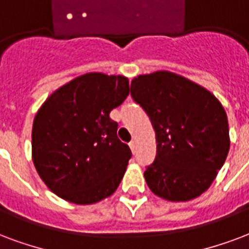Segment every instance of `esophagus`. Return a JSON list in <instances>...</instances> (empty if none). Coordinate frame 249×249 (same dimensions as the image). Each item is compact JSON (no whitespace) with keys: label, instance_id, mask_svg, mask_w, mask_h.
Listing matches in <instances>:
<instances>
[{"label":"esophagus","instance_id":"34e87169","mask_svg":"<svg viewBox=\"0 0 249 249\" xmlns=\"http://www.w3.org/2000/svg\"><path fill=\"white\" fill-rule=\"evenodd\" d=\"M130 148H131L132 152H135V148H136V142H135V140H131V142H130Z\"/></svg>","mask_w":249,"mask_h":249}]
</instances>
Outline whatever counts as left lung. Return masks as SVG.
I'll return each instance as SVG.
<instances>
[{
    "label": "left lung",
    "mask_w": 249,
    "mask_h": 249,
    "mask_svg": "<svg viewBox=\"0 0 249 249\" xmlns=\"http://www.w3.org/2000/svg\"><path fill=\"white\" fill-rule=\"evenodd\" d=\"M130 91L156 134V159L144 172L148 188L172 202L199 197L229 155V121L222 104L203 87L168 71L140 74Z\"/></svg>",
    "instance_id": "left-lung-1"
}]
</instances>
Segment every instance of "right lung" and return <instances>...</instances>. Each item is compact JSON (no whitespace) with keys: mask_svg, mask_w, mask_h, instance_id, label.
Masks as SVG:
<instances>
[{"mask_svg":"<svg viewBox=\"0 0 249 249\" xmlns=\"http://www.w3.org/2000/svg\"><path fill=\"white\" fill-rule=\"evenodd\" d=\"M128 90L124 76L91 72L60 87L40 106L33 123V161L57 197L91 205L117 190L131 151L118 139L110 111Z\"/></svg>","mask_w":249,"mask_h":249,"instance_id":"obj_1","label":"right lung"}]
</instances>
